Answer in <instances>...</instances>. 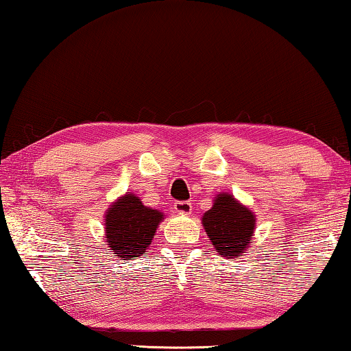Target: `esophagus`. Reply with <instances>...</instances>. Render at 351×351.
I'll return each mask as SVG.
<instances>
[{
	"instance_id": "obj_1",
	"label": "esophagus",
	"mask_w": 351,
	"mask_h": 351,
	"mask_svg": "<svg viewBox=\"0 0 351 351\" xmlns=\"http://www.w3.org/2000/svg\"><path fill=\"white\" fill-rule=\"evenodd\" d=\"M175 210L180 214H189L192 210V203L191 202H176Z\"/></svg>"
}]
</instances>
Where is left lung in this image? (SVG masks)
Wrapping results in <instances>:
<instances>
[{
    "label": "left lung",
    "mask_w": 351,
    "mask_h": 351,
    "mask_svg": "<svg viewBox=\"0 0 351 351\" xmlns=\"http://www.w3.org/2000/svg\"><path fill=\"white\" fill-rule=\"evenodd\" d=\"M203 226L217 253L225 258H239L252 241L254 215L231 195L221 193L213 208L204 213Z\"/></svg>",
    "instance_id": "1"
}]
</instances>
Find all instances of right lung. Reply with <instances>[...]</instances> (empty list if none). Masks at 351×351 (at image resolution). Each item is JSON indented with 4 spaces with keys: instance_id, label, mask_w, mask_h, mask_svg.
<instances>
[{
    "instance_id": "obj_1",
    "label": "right lung",
    "mask_w": 351,
    "mask_h": 351,
    "mask_svg": "<svg viewBox=\"0 0 351 351\" xmlns=\"http://www.w3.org/2000/svg\"><path fill=\"white\" fill-rule=\"evenodd\" d=\"M162 219V213L145 208L141 199L128 192L106 214V242L119 258H138L152 243Z\"/></svg>"
}]
</instances>
